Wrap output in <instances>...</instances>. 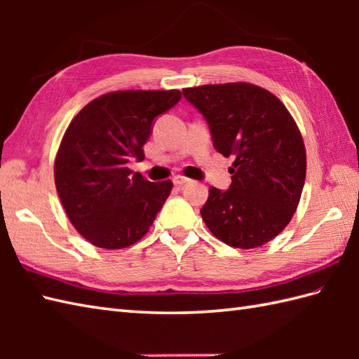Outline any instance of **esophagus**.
Listing matches in <instances>:
<instances>
[{
	"mask_svg": "<svg viewBox=\"0 0 359 359\" xmlns=\"http://www.w3.org/2000/svg\"><path fill=\"white\" fill-rule=\"evenodd\" d=\"M172 182H174V185H175V187H182V185L188 184V179L185 177V175H174Z\"/></svg>",
	"mask_w": 359,
	"mask_h": 359,
	"instance_id": "34e87169",
	"label": "esophagus"
}]
</instances>
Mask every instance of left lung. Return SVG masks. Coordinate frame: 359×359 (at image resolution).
I'll list each match as a JSON object with an SVG mask.
<instances>
[{
    "instance_id": "left-lung-1",
    "label": "left lung",
    "mask_w": 359,
    "mask_h": 359,
    "mask_svg": "<svg viewBox=\"0 0 359 359\" xmlns=\"http://www.w3.org/2000/svg\"><path fill=\"white\" fill-rule=\"evenodd\" d=\"M182 93L207 120L215 149L234 157L230 188L210 187L203 222L236 248L270 242L292 220L306 182V148L293 117L278 97L250 83Z\"/></svg>"
}]
</instances>
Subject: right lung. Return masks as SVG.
Returning a JSON list of instances; mask_svg holds the SVG:
<instances>
[{"label": "right lung", "mask_w": 359, "mask_h": 359, "mask_svg": "<svg viewBox=\"0 0 359 359\" xmlns=\"http://www.w3.org/2000/svg\"><path fill=\"white\" fill-rule=\"evenodd\" d=\"M180 90H117L88 103L67 126L55 158V187L67 217L93 245L118 250L148 233L172 182H148L128 168Z\"/></svg>", "instance_id": "obj_1"}]
</instances>
